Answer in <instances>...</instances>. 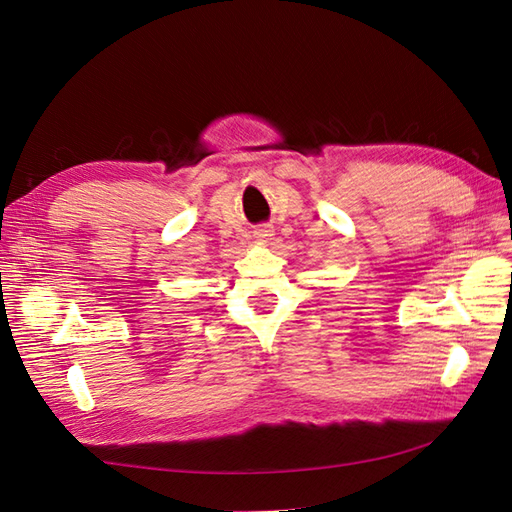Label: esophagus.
I'll list each match as a JSON object with an SVG mask.
<instances>
[{
  "mask_svg": "<svg viewBox=\"0 0 512 512\" xmlns=\"http://www.w3.org/2000/svg\"><path fill=\"white\" fill-rule=\"evenodd\" d=\"M265 232H269V230H265ZM262 237H269V235H262Z\"/></svg>",
  "mask_w": 512,
  "mask_h": 512,
  "instance_id": "obj_1",
  "label": "esophagus"
}]
</instances>
